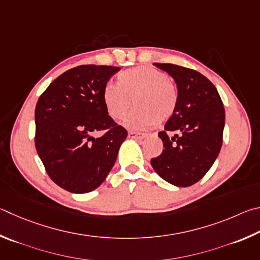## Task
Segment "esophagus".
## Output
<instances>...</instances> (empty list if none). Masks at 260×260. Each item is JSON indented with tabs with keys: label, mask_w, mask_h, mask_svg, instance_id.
<instances>
[{
	"label": "esophagus",
	"mask_w": 260,
	"mask_h": 260,
	"mask_svg": "<svg viewBox=\"0 0 260 260\" xmlns=\"http://www.w3.org/2000/svg\"><path fill=\"white\" fill-rule=\"evenodd\" d=\"M127 135H129L130 138H137V139H142L146 136L143 133H138V131H129V134Z\"/></svg>",
	"instance_id": "34e87169"
}]
</instances>
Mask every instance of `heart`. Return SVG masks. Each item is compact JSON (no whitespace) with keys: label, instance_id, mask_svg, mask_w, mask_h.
<instances>
[{"label":"heart","instance_id":"heart-1","mask_svg":"<svg viewBox=\"0 0 260 260\" xmlns=\"http://www.w3.org/2000/svg\"><path fill=\"white\" fill-rule=\"evenodd\" d=\"M118 83L109 82L103 90V102L115 120L125 116L135 103L125 125L133 129L151 126L170 118L178 105V90L165 72L151 66H137L118 74Z\"/></svg>","mask_w":260,"mask_h":260}]
</instances>
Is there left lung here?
<instances>
[{
    "label": "left lung",
    "mask_w": 260,
    "mask_h": 260,
    "mask_svg": "<svg viewBox=\"0 0 260 260\" xmlns=\"http://www.w3.org/2000/svg\"><path fill=\"white\" fill-rule=\"evenodd\" d=\"M154 65L174 77L178 105L158 133L165 148L151 165L168 183L188 187L207 174L220 152L224 105L216 86L201 73L174 63Z\"/></svg>",
    "instance_id": "obj_1"
}]
</instances>
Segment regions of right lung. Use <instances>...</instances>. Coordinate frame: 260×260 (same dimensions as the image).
I'll return each mask as SVG.
<instances>
[{
    "label": "right lung",
    "mask_w": 260,
    "mask_h": 260,
    "mask_svg": "<svg viewBox=\"0 0 260 260\" xmlns=\"http://www.w3.org/2000/svg\"><path fill=\"white\" fill-rule=\"evenodd\" d=\"M120 67L81 65L50 83L35 107V147L50 178L71 193L103 184L127 131L108 115L103 90ZM102 132L97 139L94 135Z\"/></svg>",
    "instance_id": "add662e5"
}]
</instances>
